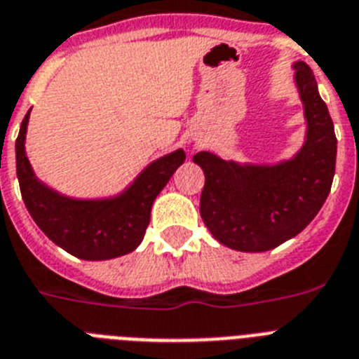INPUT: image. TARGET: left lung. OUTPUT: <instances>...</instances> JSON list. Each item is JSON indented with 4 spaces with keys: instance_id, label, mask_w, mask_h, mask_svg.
Here are the masks:
<instances>
[{
    "instance_id": "8db88e82",
    "label": "left lung",
    "mask_w": 359,
    "mask_h": 359,
    "mask_svg": "<svg viewBox=\"0 0 359 359\" xmlns=\"http://www.w3.org/2000/svg\"><path fill=\"white\" fill-rule=\"evenodd\" d=\"M306 120L305 142L277 164H241L201 151L194 162L206 182L201 217L219 243L237 252H266L296 237L327 201L336 171L338 140L314 72L294 63Z\"/></svg>"
}]
</instances>
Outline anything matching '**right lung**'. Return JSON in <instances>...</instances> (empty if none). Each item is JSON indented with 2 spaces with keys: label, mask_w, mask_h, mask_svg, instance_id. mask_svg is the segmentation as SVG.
Here are the masks:
<instances>
[{
  "label": "right lung",
  "mask_w": 359,
  "mask_h": 359,
  "mask_svg": "<svg viewBox=\"0 0 359 359\" xmlns=\"http://www.w3.org/2000/svg\"><path fill=\"white\" fill-rule=\"evenodd\" d=\"M29 113L16 138V173L23 203L40 230L54 245L86 261H105L133 252L144 239L153 201L186 161V153L177 149L153 161L114 197L72 198L45 186L32 171L25 153Z\"/></svg>",
  "instance_id": "add662e5"
}]
</instances>
